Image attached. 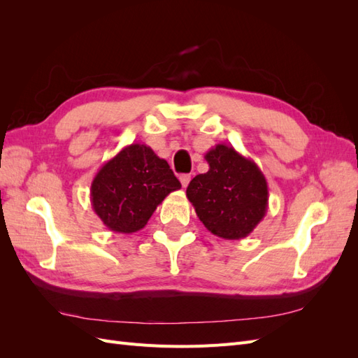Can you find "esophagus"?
I'll return each mask as SVG.
<instances>
[{"label": "esophagus", "mask_w": 358, "mask_h": 358, "mask_svg": "<svg viewBox=\"0 0 358 358\" xmlns=\"http://www.w3.org/2000/svg\"><path fill=\"white\" fill-rule=\"evenodd\" d=\"M179 180H180V183H182V187L187 188L189 180H191V175H180V176H179Z\"/></svg>", "instance_id": "obj_1"}]
</instances>
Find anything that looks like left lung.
Wrapping results in <instances>:
<instances>
[{
  "label": "left lung",
  "instance_id": "obj_1",
  "mask_svg": "<svg viewBox=\"0 0 358 358\" xmlns=\"http://www.w3.org/2000/svg\"><path fill=\"white\" fill-rule=\"evenodd\" d=\"M204 158L209 170L189 182L187 197L212 234L225 241L243 239L267 212L268 188L263 171L233 146L216 145Z\"/></svg>",
  "mask_w": 358,
  "mask_h": 358
}]
</instances>
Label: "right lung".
Segmentation results:
<instances>
[{
  "label": "right lung",
  "mask_w": 358,
  "mask_h": 358,
  "mask_svg": "<svg viewBox=\"0 0 358 358\" xmlns=\"http://www.w3.org/2000/svg\"><path fill=\"white\" fill-rule=\"evenodd\" d=\"M180 189L166 159L146 145L125 146L96 173L91 183V204L103 224L115 233L142 230L157 206Z\"/></svg>",
  "instance_id": "1"
}]
</instances>
